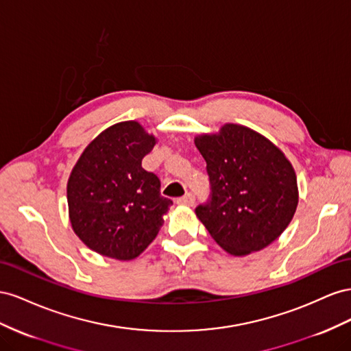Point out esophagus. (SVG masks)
<instances>
[{
	"instance_id": "obj_1",
	"label": "esophagus",
	"mask_w": 351,
	"mask_h": 351,
	"mask_svg": "<svg viewBox=\"0 0 351 351\" xmlns=\"http://www.w3.org/2000/svg\"><path fill=\"white\" fill-rule=\"evenodd\" d=\"M194 202H195V197H194L193 193H186L184 197H179L176 199V203L181 204V206H193Z\"/></svg>"
}]
</instances>
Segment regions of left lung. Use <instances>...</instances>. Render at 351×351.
Segmentation results:
<instances>
[{
	"label": "left lung",
	"instance_id": "obj_1",
	"mask_svg": "<svg viewBox=\"0 0 351 351\" xmlns=\"http://www.w3.org/2000/svg\"><path fill=\"white\" fill-rule=\"evenodd\" d=\"M195 147L207 163L210 198L197 217L225 252L245 256L281 235L298 204L291 163L263 135L226 123L219 134L198 135Z\"/></svg>",
	"mask_w": 351,
	"mask_h": 351
}]
</instances>
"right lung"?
Returning <instances> with one entry per match:
<instances>
[{
	"mask_svg": "<svg viewBox=\"0 0 351 351\" xmlns=\"http://www.w3.org/2000/svg\"><path fill=\"white\" fill-rule=\"evenodd\" d=\"M156 138L134 120L107 128L79 157L67 182L75 234L95 253L132 260L153 243L172 199L143 169Z\"/></svg>",
	"mask_w": 351,
	"mask_h": 351,
	"instance_id": "right-lung-1",
	"label": "right lung"
}]
</instances>
